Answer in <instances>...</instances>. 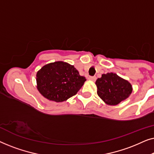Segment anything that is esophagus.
<instances>
[{
	"label": "esophagus",
	"instance_id": "obj_1",
	"mask_svg": "<svg viewBox=\"0 0 154 154\" xmlns=\"http://www.w3.org/2000/svg\"><path fill=\"white\" fill-rule=\"evenodd\" d=\"M88 79L90 80V81H95L97 80V77L96 76H90L88 78Z\"/></svg>",
	"mask_w": 154,
	"mask_h": 154
}]
</instances>
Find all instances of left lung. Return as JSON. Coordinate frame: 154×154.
<instances>
[{
    "label": "left lung",
    "instance_id": "obj_1",
    "mask_svg": "<svg viewBox=\"0 0 154 154\" xmlns=\"http://www.w3.org/2000/svg\"><path fill=\"white\" fill-rule=\"evenodd\" d=\"M97 94L106 104H119L130 95L132 85L116 73H107L96 81Z\"/></svg>",
    "mask_w": 154,
    "mask_h": 154
}]
</instances>
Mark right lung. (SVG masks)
Listing matches in <instances>:
<instances>
[{
  "label": "right lung",
  "instance_id": "right-lung-1",
  "mask_svg": "<svg viewBox=\"0 0 154 154\" xmlns=\"http://www.w3.org/2000/svg\"><path fill=\"white\" fill-rule=\"evenodd\" d=\"M85 81L73 65L61 61L45 65L36 73L38 90L44 97L56 102L75 95Z\"/></svg>",
  "mask_w": 154,
  "mask_h": 154
}]
</instances>
